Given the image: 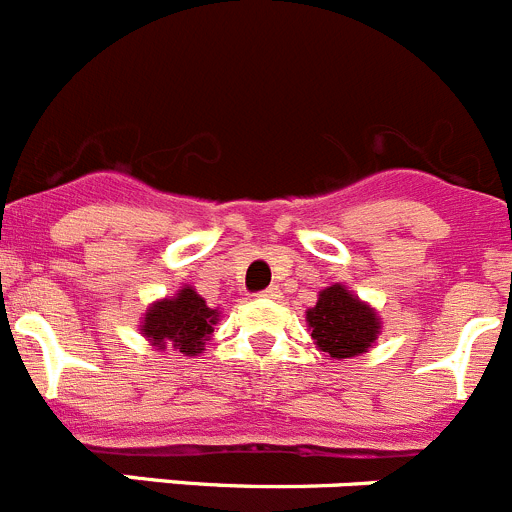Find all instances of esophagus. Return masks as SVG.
<instances>
[{
	"mask_svg": "<svg viewBox=\"0 0 512 512\" xmlns=\"http://www.w3.org/2000/svg\"><path fill=\"white\" fill-rule=\"evenodd\" d=\"M260 298H270V301H280V298H283V293H280L278 285H270V288L260 290Z\"/></svg>",
	"mask_w": 512,
	"mask_h": 512,
	"instance_id": "1",
	"label": "esophagus"
}]
</instances>
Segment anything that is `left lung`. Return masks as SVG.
Instances as JSON below:
<instances>
[{
    "label": "left lung",
    "instance_id": "left-lung-1",
    "mask_svg": "<svg viewBox=\"0 0 512 512\" xmlns=\"http://www.w3.org/2000/svg\"><path fill=\"white\" fill-rule=\"evenodd\" d=\"M306 321L321 352L331 354L334 359L367 352L380 329L375 311L347 293L342 285L321 290L319 303L306 311Z\"/></svg>",
    "mask_w": 512,
    "mask_h": 512
}]
</instances>
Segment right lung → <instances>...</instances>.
Returning a JSON list of instances; mask_svg holds the SVG:
<instances>
[{"instance_id":"obj_1","label":"right lung","mask_w":512,"mask_h":512,"mask_svg":"<svg viewBox=\"0 0 512 512\" xmlns=\"http://www.w3.org/2000/svg\"><path fill=\"white\" fill-rule=\"evenodd\" d=\"M216 311L206 306L193 288H183L178 296L150 306L142 321V331L155 347L178 349L181 354H199L209 334H214Z\"/></svg>"}]
</instances>
